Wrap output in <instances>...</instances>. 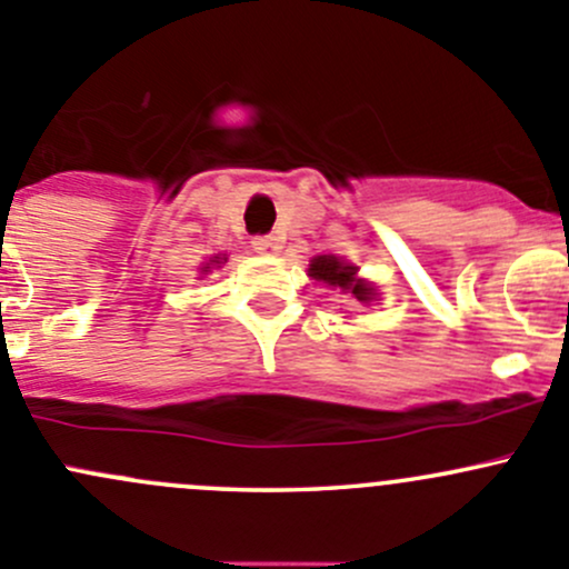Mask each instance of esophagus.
<instances>
[{
    "mask_svg": "<svg viewBox=\"0 0 569 569\" xmlns=\"http://www.w3.org/2000/svg\"><path fill=\"white\" fill-rule=\"evenodd\" d=\"M251 246H254L257 251H262V254H271V251L279 249V238L277 236H257V238H251Z\"/></svg>",
    "mask_w": 569,
    "mask_h": 569,
    "instance_id": "obj_1",
    "label": "esophagus"
}]
</instances>
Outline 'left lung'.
Here are the masks:
<instances>
[{
    "label": "left lung",
    "instance_id": "1",
    "mask_svg": "<svg viewBox=\"0 0 569 569\" xmlns=\"http://www.w3.org/2000/svg\"><path fill=\"white\" fill-rule=\"evenodd\" d=\"M356 268L348 266V262L337 260L333 254H320L315 257L312 266H309V277L320 279V282L331 284V287H342V290H350L353 292L359 301H370V287H367L365 282H359V279L353 277Z\"/></svg>",
    "mask_w": 569,
    "mask_h": 569
}]
</instances>
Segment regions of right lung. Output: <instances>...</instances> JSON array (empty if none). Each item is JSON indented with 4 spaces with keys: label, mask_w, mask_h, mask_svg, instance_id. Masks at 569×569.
<instances>
[{
    "label": "right lung",
    "mask_w": 569,
    "mask_h": 569,
    "mask_svg": "<svg viewBox=\"0 0 569 569\" xmlns=\"http://www.w3.org/2000/svg\"><path fill=\"white\" fill-rule=\"evenodd\" d=\"M219 260H224V257H216V260H213V262H219Z\"/></svg>",
    "instance_id": "obj_1"
}]
</instances>
